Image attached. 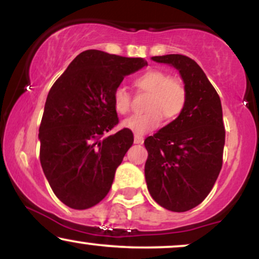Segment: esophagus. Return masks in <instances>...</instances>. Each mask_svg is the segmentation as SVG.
I'll return each instance as SVG.
<instances>
[{
  "mask_svg": "<svg viewBox=\"0 0 259 259\" xmlns=\"http://www.w3.org/2000/svg\"><path fill=\"white\" fill-rule=\"evenodd\" d=\"M144 136L138 135V134H135V136H134V142L135 144H144Z\"/></svg>",
  "mask_w": 259,
  "mask_h": 259,
  "instance_id": "obj_1",
  "label": "esophagus"
}]
</instances>
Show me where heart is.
I'll list each match as a JSON object with an SVG mask.
<instances>
[{"mask_svg": "<svg viewBox=\"0 0 259 259\" xmlns=\"http://www.w3.org/2000/svg\"><path fill=\"white\" fill-rule=\"evenodd\" d=\"M139 91L148 92L147 113L136 114L123 121L125 129L144 135L162 125L164 117L173 120L179 117L186 105V89L179 79L170 78L162 70L151 69L134 80ZM112 105L118 114L125 115L132 108V96L126 89L118 86L112 95Z\"/></svg>", "mask_w": 259, "mask_h": 259, "instance_id": "b5f03b06", "label": "heart"}]
</instances>
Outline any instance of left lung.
Segmentation results:
<instances>
[{
    "label": "left lung",
    "instance_id": "obj_1",
    "mask_svg": "<svg viewBox=\"0 0 259 259\" xmlns=\"http://www.w3.org/2000/svg\"><path fill=\"white\" fill-rule=\"evenodd\" d=\"M152 59L179 70L187 100L177 119L145 140V178L159 206L186 212L207 197L221 173L225 144L222 103L194 59L183 55Z\"/></svg>",
    "mask_w": 259,
    "mask_h": 259
}]
</instances>
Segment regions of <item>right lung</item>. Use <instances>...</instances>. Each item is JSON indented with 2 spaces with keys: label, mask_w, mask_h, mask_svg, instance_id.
I'll return each mask as SVG.
<instances>
[{
  "label": "right lung",
  "mask_w": 259,
  "mask_h": 259,
  "mask_svg": "<svg viewBox=\"0 0 259 259\" xmlns=\"http://www.w3.org/2000/svg\"><path fill=\"white\" fill-rule=\"evenodd\" d=\"M147 64L88 50L56 80L38 129L41 167L55 195L73 209L96 206L111 190L115 170L132 147V130L105 136L119 123L113 91L124 76Z\"/></svg>",
  "instance_id": "1"
}]
</instances>
